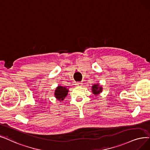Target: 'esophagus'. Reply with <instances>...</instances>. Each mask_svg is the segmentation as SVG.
I'll return each mask as SVG.
<instances>
[{"label":"esophagus","instance_id":"34e87169","mask_svg":"<svg viewBox=\"0 0 150 150\" xmlns=\"http://www.w3.org/2000/svg\"><path fill=\"white\" fill-rule=\"evenodd\" d=\"M76 85H77V86L81 87V86H82V83H81V82H77V83H76Z\"/></svg>","mask_w":150,"mask_h":150}]
</instances>
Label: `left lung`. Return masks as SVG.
<instances>
[{
  "label": "left lung",
  "instance_id": "left-lung-1",
  "mask_svg": "<svg viewBox=\"0 0 150 150\" xmlns=\"http://www.w3.org/2000/svg\"><path fill=\"white\" fill-rule=\"evenodd\" d=\"M91 91L95 96L100 94V93L103 91V87L101 85H99V83H95L92 85Z\"/></svg>",
  "mask_w": 150,
  "mask_h": 150
}]
</instances>
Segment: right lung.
<instances>
[{
	"mask_svg": "<svg viewBox=\"0 0 150 150\" xmlns=\"http://www.w3.org/2000/svg\"><path fill=\"white\" fill-rule=\"evenodd\" d=\"M68 91L69 90L65 87L59 85L58 87H57V88L55 90L54 96L57 100L62 101H63V99L68 95Z\"/></svg>",
	"mask_w": 150,
	"mask_h": 150,
	"instance_id": "right-lung-1",
	"label": "right lung"
}]
</instances>
